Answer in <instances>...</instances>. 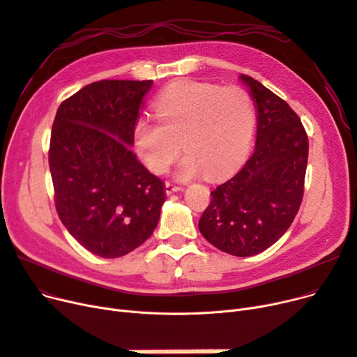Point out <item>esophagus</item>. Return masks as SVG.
<instances>
[{
	"label": "esophagus",
	"mask_w": 357,
	"mask_h": 357,
	"mask_svg": "<svg viewBox=\"0 0 357 357\" xmlns=\"http://www.w3.org/2000/svg\"><path fill=\"white\" fill-rule=\"evenodd\" d=\"M183 188L179 187V185H174L172 182H166L165 183V191L166 194H172V192H178V191H182Z\"/></svg>",
	"instance_id": "1"
}]
</instances>
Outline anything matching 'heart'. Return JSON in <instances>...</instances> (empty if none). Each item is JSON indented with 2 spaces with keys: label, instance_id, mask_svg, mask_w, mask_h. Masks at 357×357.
<instances>
[{
  "label": "heart",
  "instance_id": "1",
  "mask_svg": "<svg viewBox=\"0 0 357 357\" xmlns=\"http://www.w3.org/2000/svg\"><path fill=\"white\" fill-rule=\"evenodd\" d=\"M159 121L143 119L134 128V147L146 167L162 175L181 153L187 154L178 178L204 172L210 179L230 172L250 150L255 109L239 86L176 82L154 102Z\"/></svg>",
  "mask_w": 357,
  "mask_h": 357
}]
</instances>
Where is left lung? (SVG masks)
I'll list each match as a JSON object with an SVG mask.
<instances>
[{"label":"left lung","mask_w":357,"mask_h":357,"mask_svg":"<svg viewBox=\"0 0 357 357\" xmlns=\"http://www.w3.org/2000/svg\"><path fill=\"white\" fill-rule=\"evenodd\" d=\"M257 107V143L239 172L211 191L198 229L211 245L252 257L280 239L298 214L307 165V135L299 116L275 93L241 75Z\"/></svg>","instance_id":"obj_1"}]
</instances>
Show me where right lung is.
Here are the masks:
<instances>
[{
    "mask_svg": "<svg viewBox=\"0 0 357 357\" xmlns=\"http://www.w3.org/2000/svg\"><path fill=\"white\" fill-rule=\"evenodd\" d=\"M153 80H100L59 105L50 144L55 208L91 254L118 258L144 243L165 203L163 181L137 160L134 128Z\"/></svg>",
    "mask_w": 357,
    "mask_h": 357,
    "instance_id": "1",
    "label": "right lung"
}]
</instances>
